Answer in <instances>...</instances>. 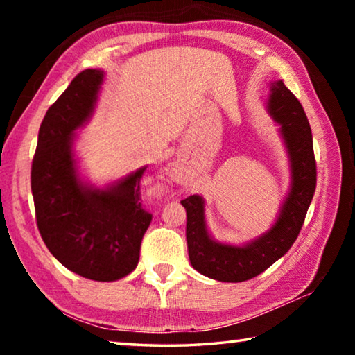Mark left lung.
Wrapping results in <instances>:
<instances>
[{
    "mask_svg": "<svg viewBox=\"0 0 355 355\" xmlns=\"http://www.w3.org/2000/svg\"><path fill=\"white\" fill-rule=\"evenodd\" d=\"M268 114L280 125L290 159V189L272 227L241 245L219 243L209 235L205 220V200L199 194L182 200L186 208V241L192 268L219 282H244L274 264L296 241L316 188L313 137L302 105L284 81L269 84Z\"/></svg>",
    "mask_w": 355,
    "mask_h": 355,
    "instance_id": "8db88e82",
    "label": "left lung"
}]
</instances>
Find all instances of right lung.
I'll list each match as a JSON object with an SVG mask.
<instances>
[{
    "mask_svg": "<svg viewBox=\"0 0 355 355\" xmlns=\"http://www.w3.org/2000/svg\"><path fill=\"white\" fill-rule=\"evenodd\" d=\"M105 71L78 73L46 111L31 169L40 236L56 260L81 277L114 282L139 261L152 214L142 208L139 182L147 166L98 188L78 169L75 135L92 117Z\"/></svg>",
    "mask_w": 355,
    "mask_h": 355,
    "instance_id": "add662e5",
    "label": "right lung"
}]
</instances>
